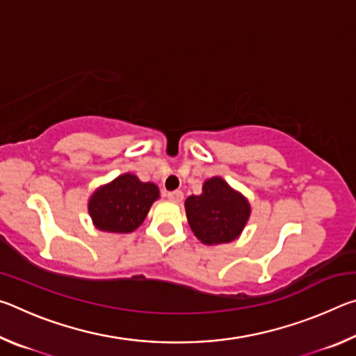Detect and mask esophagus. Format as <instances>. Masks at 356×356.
I'll return each instance as SVG.
<instances>
[{
	"mask_svg": "<svg viewBox=\"0 0 356 356\" xmlns=\"http://www.w3.org/2000/svg\"><path fill=\"white\" fill-rule=\"evenodd\" d=\"M168 197H170V200L174 201V202H180L184 200V193L180 190H174V191L168 193Z\"/></svg>",
	"mask_w": 356,
	"mask_h": 356,
	"instance_id": "esophagus-1",
	"label": "esophagus"
}]
</instances>
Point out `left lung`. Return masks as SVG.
Listing matches in <instances>:
<instances>
[{
    "mask_svg": "<svg viewBox=\"0 0 356 356\" xmlns=\"http://www.w3.org/2000/svg\"><path fill=\"white\" fill-rule=\"evenodd\" d=\"M188 225L204 245H220L236 240L250 218V202L221 177L204 182L200 196L185 201Z\"/></svg>",
    "mask_w": 356,
    "mask_h": 356,
    "instance_id": "1",
    "label": "left lung"
}]
</instances>
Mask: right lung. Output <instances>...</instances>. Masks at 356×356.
<instances>
[{
	"mask_svg": "<svg viewBox=\"0 0 356 356\" xmlns=\"http://www.w3.org/2000/svg\"><path fill=\"white\" fill-rule=\"evenodd\" d=\"M159 197V186L141 182L135 174L127 172L95 190L89 197L88 210L100 231L129 234L141 226Z\"/></svg>",
	"mask_w": 356,
	"mask_h": 356,
	"instance_id": "right-lung-1",
	"label": "right lung"
}]
</instances>
